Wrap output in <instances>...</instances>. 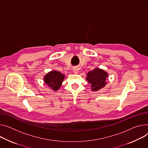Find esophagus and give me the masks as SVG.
Returning a JSON list of instances; mask_svg holds the SVG:
<instances>
[{
    "label": "esophagus",
    "mask_w": 148,
    "mask_h": 148,
    "mask_svg": "<svg viewBox=\"0 0 148 148\" xmlns=\"http://www.w3.org/2000/svg\"><path fill=\"white\" fill-rule=\"evenodd\" d=\"M73 72L75 74H77L78 73V69L77 68H76V67H75V68L73 69Z\"/></svg>",
    "instance_id": "obj_1"
}]
</instances>
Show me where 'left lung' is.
Listing matches in <instances>:
<instances>
[{
  "instance_id": "8db88e82",
  "label": "left lung",
  "mask_w": 148,
  "mask_h": 148,
  "mask_svg": "<svg viewBox=\"0 0 148 148\" xmlns=\"http://www.w3.org/2000/svg\"><path fill=\"white\" fill-rule=\"evenodd\" d=\"M87 75L86 79L91 84V90L95 91L103 88L106 84V78L108 77V74L106 71L99 69L89 71Z\"/></svg>"
}]
</instances>
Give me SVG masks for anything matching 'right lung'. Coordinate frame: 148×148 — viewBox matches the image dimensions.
<instances>
[{"instance_id": "right-lung-1", "label": "right lung", "mask_w": 148, "mask_h": 148, "mask_svg": "<svg viewBox=\"0 0 148 148\" xmlns=\"http://www.w3.org/2000/svg\"><path fill=\"white\" fill-rule=\"evenodd\" d=\"M65 75L59 71H52L48 73L44 77V82L51 87V89L57 91L59 89L63 82Z\"/></svg>"}]
</instances>
